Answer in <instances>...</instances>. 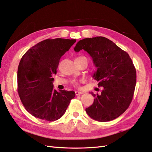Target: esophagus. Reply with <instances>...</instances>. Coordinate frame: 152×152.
I'll list each match as a JSON object with an SVG mask.
<instances>
[{"instance_id": "esophagus-1", "label": "esophagus", "mask_w": 152, "mask_h": 152, "mask_svg": "<svg viewBox=\"0 0 152 152\" xmlns=\"http://www.w3.org/2000/svg\"><path fill=\"white\" fill-rule=\"evenodd\" d=\"M82 94H83V92H81V91H75V95H79Z\"/></svg>"}]
</instances>
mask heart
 <instances>
[{"mask_svg": "<svg viewBox=\"0 0 152 152\" xmlns=\"http://www.w3.org/2000/svg\"><path fill=\"white\" fill-rule=\"evenodd\" d=\"M74 85H75V86H78V84H77V83H74Z\"/></svg>", "mask_w": 152, "mask_h": 152, "instance_id": "b5f03b06", "label": "heart"}]
</instances>
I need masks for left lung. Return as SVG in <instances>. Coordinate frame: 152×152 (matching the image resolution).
Wrapping results in <instances>:
<instances>
[{"label": "left lung", "mask_w": 152, "mask_h": 152, "mask_svg": "<svg viewBox=\"0 0 152 152\" xmlns=\"http://www.w3.org/2000/svg\"><path fill=\"white\" fill-rule=\"evenodd\" d=\"M84 50L93 59L97 71L93 77L103 87L101 94L91 95L94 103L86 108L91 119L99 122L112 121L128 109L136 84V70L129 55L104 37L80 40L74 48Z\"/></svg>", "instance_id": "1"}]
</instances>
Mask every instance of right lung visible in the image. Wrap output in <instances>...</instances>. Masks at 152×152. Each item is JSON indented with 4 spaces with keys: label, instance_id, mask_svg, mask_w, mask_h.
<instances>
[{
    "label": "right lung",
    "instance_id": "add662e5",
    "mask_svg": "<svg viewBox=\"0 0 152 152\" xmlns=\"http://www.w3.org/2000/svg\"><path fill=\"white\" fill-rule=\"evenodd\" d=\"M75 39H48L29 49L20 59L17 72L18 93L25 109L35 117L54 121L63 115L73 91L53 88L52 78L59 60Z\"/></svg>",
    "mask_w": 152,
    "mask_h": 152
}]
</instances>
